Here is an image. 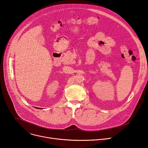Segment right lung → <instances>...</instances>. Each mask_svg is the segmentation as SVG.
<instances>
[{
  "mask_svg": "<svg viewBox=\"0 0 148 148\" xmlns=\"http://www.w3.org/2000/svg\"><path fill=\"white\" fill-rule=\"evenodd\" d=\"M36 108H38V107H36ZM39 109H40V108H39Z\"/></svg>",
  "mask_w": 148,
  "mask_h": 148,
  "instance_id": "right-lung-1",
  "label": "right lung"
}]
</instances>
